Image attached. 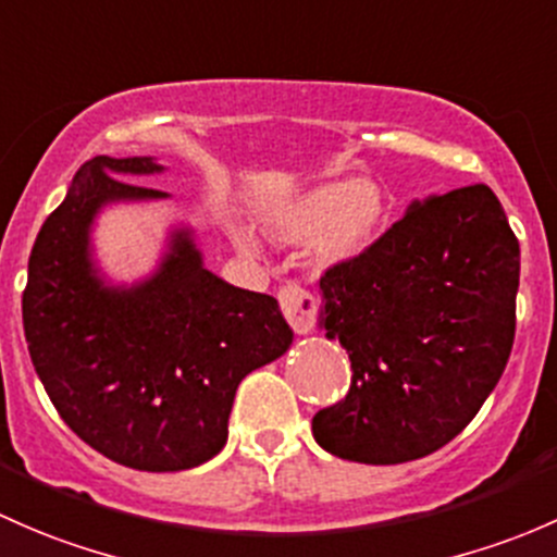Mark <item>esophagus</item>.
I'll list each match as a JSON object with an SVG mask.
<instances>
[{
  "label": "esophagus",
  "instance_id": "esophagus-1",
  "mask_svg": "<svg viewBox=\"0 0 557 557\" xmlns=\"http://www.w3.org/2000/svg\"><path fill=\"white\" fill-rule=\"evenodd\" d=\"M278 306H281V313H284L286 321H289V326L297 332V335H306V332L313 326V321H317L319 302L306 286L300 284L281 286Z\"/></svg>",
  "mask_w": 557,
  "mask_h": 557
}]
</instances>
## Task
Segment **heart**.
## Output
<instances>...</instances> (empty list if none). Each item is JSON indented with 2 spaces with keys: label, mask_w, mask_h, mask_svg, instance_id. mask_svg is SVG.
I'll list each match as a JSON object with an SVG mask.
<instances>
[{
  "label": "heart",
  "mask_w": 557,
  "mask_h": 557,
  "mask_svg": "<svg viewBox=\"0 0 557 557\" xmlns=\"http://www.w3.org/2000/svg\"><path fill=\"white\" fill-rule=\"evenodd\" d=\"M388 222V198L375 182L341 176L321 182L265 214L271 236L289 244L313 240V251L326 265L348 262L375 244ZM240 249H251L255 240L246 231L233 233Z\"/></svg>",
  "instance_id": "1"
}]
</instances>
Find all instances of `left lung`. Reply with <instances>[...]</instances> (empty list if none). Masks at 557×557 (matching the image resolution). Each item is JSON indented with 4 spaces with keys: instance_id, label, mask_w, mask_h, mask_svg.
Returning <instances> with one entry per match:
<instances>
[{
    "instance_id": "1",
    "label": "left lung",
    "mask_w": 557,
    "mask_h": 557,
    "mask_svg": "<svg viewBox=\"0 0 557 557\" xmlns=\"http://www.w3.org/2000/svg\"><path fill=\"white\" fill-rule=\"evenodd\" d=\"M520 244L488 185L412 200L370 249L319 281V326L351 359L313 440L359 463L448 445L496 388L515 341Z\"/></svg>"
}]
</instances>
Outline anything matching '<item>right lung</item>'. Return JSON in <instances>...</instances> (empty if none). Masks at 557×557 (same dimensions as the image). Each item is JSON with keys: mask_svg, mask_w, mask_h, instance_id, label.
<instances>
[{"mask_svg": "<svg viewBox=\"0 0 557 557\" xmlns=\"http://www.w3.org/2000/svg\"><path fill=\"white\" fill-rule=\"evenodd\" d=\"M152 158L88 160L28 257L23 332L34 370L64 423L101 456L180 472L227 443L238 383L292 346L276 297L238 289L203 265L190 227H174L160 265L112 284L94 260L109 203L163 200L125 182L160 174Z\"/></svg>", "mask_w": 557, "mask_h": 557, "instance_id": "right-lung-1", "label": "right lung"}]
</instances>
